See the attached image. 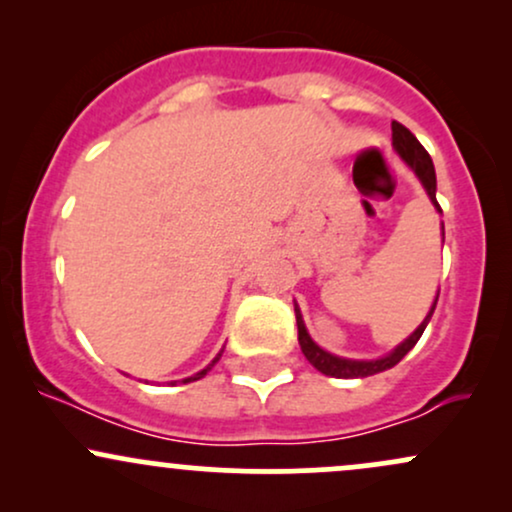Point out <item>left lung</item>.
Masks as SVG:
<instances>
[{"mask_svg": "<svg viewBox=\"0 0 512 512\" xmlns=\"http://www.w3.org/2000/svg\"><path fill=\"white\" fill-rule=\"evenodd\" d=\"M392 144H395L397 154L409 163L411 170H414L416 175H419V180L424 182L428 197H431V202L436 204L438 211H440V204L436 202V168H433V161H431V156H428V151L424 149V146H421L419 139H416L414 134H411L409 129L397 120L392 122ZM443 236H445V231H443ZM436 303H438V298H436ZM436 303H433L431 313L426 315V320L421 322L419 327H416V332L411 334L409 339H404V342L399 344L390 356L378 358V361H346V358L327 354L325 349H320V346H317L313 339H310V334L303 325L301 310H298V305H296L298 344H301V351L305 354V358H308V361L313 363V366L320 370V373L332 375V378H368V375L383 373V370L397 366V363L402 361V358L407 356L411 349H414L416 342L421 339V334H424V330H426L428 320H431L433 310H436Z\"/></svg>", "mask_w": 512, "mask_h": 512, "instance_id": "left-lung-1", "label": "left lung"}]
</instances>
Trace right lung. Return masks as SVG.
Returning a JSON list of instances; mask_svg holds the SVG:
<instances>
[{
  "mask_svg": "<svg viewBox=\"0 0 512 512\" xmlns=\"http://www.w3.org/2000/svg\"><path fill=\"white\" fill-rule=\"evenodd\" d=\"M219 358H221V354H219V356H216V358H214V361H211L207 368H204V370H199V373H197V375H192V378H185V380H182V383H192V380H199V378H204V375H207V373H209V370H211V368H214V363H216V361H219Z\"/></svg>",
  "mask_w": 512,
  "mask_h": 512,
  "instance_id": "right-lung-1",
  "label": "right lung"
}]
</instances>
